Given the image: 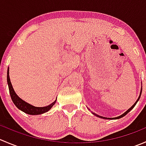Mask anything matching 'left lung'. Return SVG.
<instances>
[{"label":"left lung","mask_w":146,"mask_h":146,"mask_svg":"<svg viewBox=\"0 0 146 146\" xmlns=\"http://www.w3.org/2000/svg\"><path fill=\"white\" fill-rule=\"evenodd\" d=\"M141 92H142V89H141V92H140V95H139V97H138V100H136V102H135V103H134V104H133V105H132V106H131V107H130V108H129V110H127V111H125V112H124V113H123V114H121V115L119 116V117H114V118H107V117H102V116H99V115H98V114H95V113H93V112H92V114H94V115H95V116H96V117H100V118H102V119H121V118H122V117H124V116H125V115H126V114H128V113H129V111H131V110H132V109H133V107H135V105H136V103H137V102H138V100H139V99H140V97H141Z\"/></svg>","instance_id":"1"}]
</instances>
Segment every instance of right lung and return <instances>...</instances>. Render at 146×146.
Here are the masks:
<instances>
[{"instance_id": "1", "label": "right lung", "mask_w": 146, "mask_h": 146, "mask_svg": "<svg viewBox=\"0 0 146 146\" xmlns=\"http://www.w3.org/2000/svg\"><path fill=\"white\" fill-rule=\"evenodd\" d=\"M7 82H8V88H9V91H10V95L11 97V99L13 100V103L15 104V105L20 110L23 111V112L26 113L27 114H30V115H39V114H44V113L47 112L48 111H49L51 109V107L54 105V104L56 102V100L52 102L51 104H50L49 105L46 106V107H35V106L32 105V104H29V103L26 102L25 101H24L23 100H22L21 98H19L18 95L15 93L14 89L13 88V85H12L11 82H10V76H9V67H8V72H7Z\"/></svg>"}]
</instances>
